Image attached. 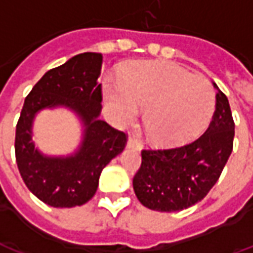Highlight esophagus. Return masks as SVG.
Segmentation results:
<instances>
[{"instance_id": "1", "label": "esophagus", "mask_w": 253, "mask_h": 253, "mask_svg": "<svg viewBox=\"0 0 253 253\" xmlns=\"http://www.w3.org/2000/svg\"><path fill=\"white\" fill-rule=\"evenodd\" d=\"M127 148L130 149H135V150H141V148H142V145L138 142L137 139H134V138H128L127 139Z\"/></svg>"}]
</instances>
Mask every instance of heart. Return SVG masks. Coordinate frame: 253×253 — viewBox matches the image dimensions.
I'll return each instance as SVG.
<instances>
[{
  "label": "heart",
  "mask_w": 253,
  "mask_h": 253,
  "mask_svg": "<svg viewBox=\"0 0 253 253\" xmlns=\"http://www.w3.org/2000/svg\"><path fill=\"white\" fill-rule=\"evenodd\" d=\"M105 103L116 121L131 122L143 110L146 135L161 148L190 142L206 130L215 111V93L206 78L164 61L127 66L119 81L105 78Z\"/></svg>",
  "instance_id": "b5f03b06"
}]
</instances>
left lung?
Masks as SVG:
<instances>
[{
  "instance_id": "left-lung-1",
  "label": "left lung",
  "mask_w": 253,
  "mask_h": 253,
  "mask_svg": "<svg viewBox=\"0 0 253 253\" xmlns=\"http://www.w3.org/2000/svg\"><path fill=\"white\" fill-rule=\"evenodd\" d=\"M215 112L206 132L192 143L168 150H142V164L132 179L143 206L179 211L201 202L222 173L232 149L234 122L228 97L217 84Z\"/></svg>"
}]
</instances>
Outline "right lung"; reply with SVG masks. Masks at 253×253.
<instances>
[{
  "label": "right lung",
  "mask_w": 253,
  "mask_h": 253,
  "mask_svg": "<svg viewBox=\"0 0 253 253\" xmlns=\"http://www.w3.org/2000/svg\"><path fill=\"white\" fill-rule=\"evenodd\" d=\"M103 55L84 52L51 69L25 97L16 126V163L28 190L52 207L81 206L92 199L101 170L123 152L126 134L101 121ZM66 108L83 127L82 142L66 156H48L35 146L33 122L44 109Z\"/></svg>",
  "instance_id": "1"
}]
</instances>
